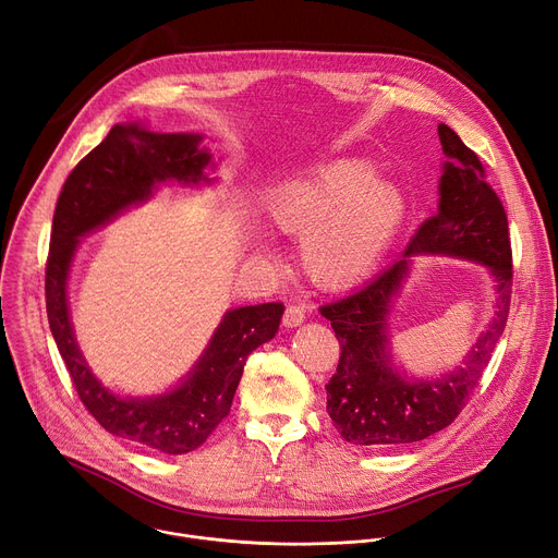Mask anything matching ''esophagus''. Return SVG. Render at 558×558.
Masks as SVG:
<instances>
[{
    "label": "esophagus",
    "instance_id": "1",
    "mask_svg": "<svg viewBox=\"0 0 558 558\" xmlns=\"http://www.w3.org/2000/svg\"><path fill=\"white\" fill-rule=\"evenodd\" d=\"M305 320V307L301 305H287L284 316H282V325L284 327H299Z\"/></svg>",
    "mask_w": 558,
    "mask_h": 558
}]
</instances>
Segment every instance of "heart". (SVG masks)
Segmentation results:
<instances>
[{
	"mask_svg": "<svg viewBox=\"0 0 558 558\" xmlns=\"http://www.w3.org/2000/svg\"><path fill=\"white\" fill-rule=\"evenodd\" d=\"M408 199L399 183L361 159L331 161L287 181L265 199L269 225L301 238V265L325 289H345L373 274L401 229Z\"/></svg>",
	"mask_w": 558,
	"mask_h": 558,
	"instance_id": "obj_1",
	"label": "heart"
}]
</instances>
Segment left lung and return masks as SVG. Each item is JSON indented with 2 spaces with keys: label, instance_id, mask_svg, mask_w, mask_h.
Masks as SVG:
<instances>
[{
  "label": "left lung",
  "instance_id": "8db88e82",
  "mask_svg": "<svg viewBox=\"0 0 558 558\" xmlns=\"http://www.w3.org/2000/svg\"><path fill=\"white\" fill-rule=\"evenodd\" d=\"M437 134L447 157L439 208L417 229L405 255L444 253L489 267L498 282L496 314L458 373L435 381H405L390 365L386 339V314L408 274L405 257L345 299L320 305L341 345L337 373L327 384V413L341 437L356 447L411 444L453 424L507 325L513 263L505 206L471 147L444 123Z\"/></svg>",
  "mask_w": 558,
  "mask_h": 558
}]
</instances>
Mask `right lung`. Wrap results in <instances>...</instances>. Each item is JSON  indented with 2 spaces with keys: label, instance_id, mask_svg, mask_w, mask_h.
I'll return each instance as SVG.
<instances>
[{
  "label": "right lung",
  "instance_id": "1",
  "mask_svg": "<svg viewBox=\"0 0 558 558\" xmlns=\"http://www.w3.org/2000/svg\"><path fill=\"white\" fill-rule=\"evenodd\" d=\"M199 134H159L143 121L117 123L105 141L66 177L51 229L45 293L49 327L89 415L111 435L138 447L181 456L199 449L229 417L248 354L271 341L284 305L265 303L231 310L193 369L177 390L150 399H121L102 388L73 339L66 310V276L78 238L123 208L143 202L166 179L202 181L210 155Z\"/></svg>",
  "mask_w": 558,
  "mask_h": 558
}]
</instances>
